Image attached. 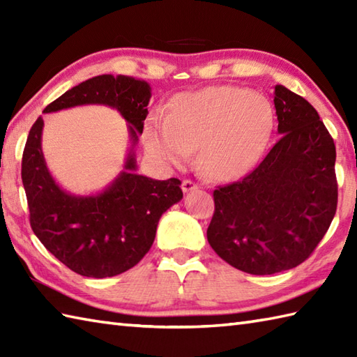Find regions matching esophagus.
<instances>
[{"instance_id": "1", "label": "esophagus", "mask_w": 357, "mask_h": 357, "mask_svg": "<svg viewBox=\"0 0 357 357\" xmlns=\"http://www.w3.org/2000/svg\"><path fill=\"white\" fill-rule=\"evenodd\" d=\"M183 192L184 193H190V192H195V190H198V185H196L193 181H188V179H185V181H183Z\"/></svg>"}]
</instances>
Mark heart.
<instances>
[{
	"instance_id": "b5f03b06",
	"label": "heart",
	"mask_w": 357,
	"mask_h": 357,
	"mask_svg": "<svg viewBox=\"0 0 357 357\" xmlns=\"http://www.w3.org/2000/svg\"><path fill=\"white\" fill-rule=\"evenodd\" d=\"M275 115L264 96L215 86L173 96L164 121L144 128L149 155L164 167H183L198 149L201 170L215 181H236L253 169L271 136Z\"/></svg>"
}]
</instances>
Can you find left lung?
<instances>
[{
    "label": "left lung",
    "mask_w": 357,
    "mask_h": 357,
    "mask_svg": "<svg viewBox=\"0 0 357 357\" xmlns=\"http://www.w3.org/2000/svg\"><path fill=\"white\" fill-rule=\"evenodd\" d=\"M279 141L247 176L215 190L207 239L219 257L250 275L298 267L335 218L336 147L316 109L275 86Z\"/></svg>",
    "instance_id": "8db88e82"
}]
</instances>
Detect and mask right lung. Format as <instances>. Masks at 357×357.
<instances>
[{"label": "right lung", "instance_id": "add662e5", "mask_svg": "<svg viewBox=\"0 0 357 357\" xmlns=\"http://www.w3.org/2000/svg\"><path fill=\"white\" fill-rule=\"evenodd\" d=\"M151 87L124 75H100L67 90L43 113L77 105H105L126 119L130 147L123 170L92 195L64 190L45 164L44 121L32 126L22 153L21 178L36 238L66 267L87 278H110L135 267L153 244L162 213L183 199L181 181L142 176L135 147L147 118Z\"/></svg>", "mask_w": 357, "mask_h": 357}]
</instances>
